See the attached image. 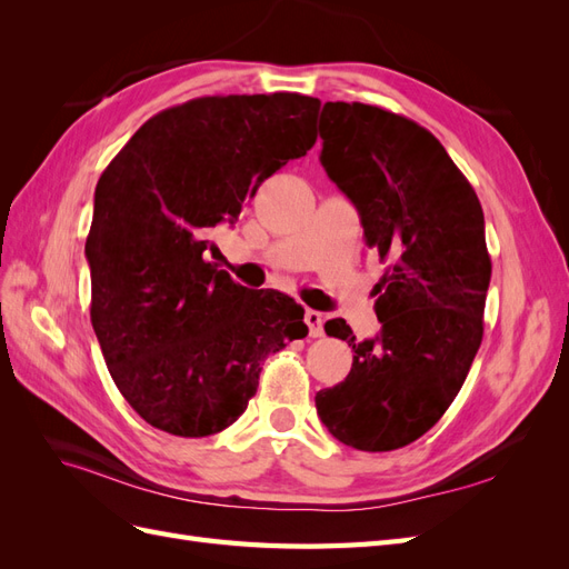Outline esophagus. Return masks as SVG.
I'll return each mask as SVG.
<instances>
[{
    "instance_id": "1",
    "label": "esophagus",
    "mask_w": 569,
    "mask_h": 569,
    "mask_svg": "<svg viewBox=\"0 0 569 569\" xmlns=\"http://www.w3.org/2000/svg\"><path fill=\"white\" fill-rule=\"evenodd\" d=\"M322 313L318 311H306V325H308V332H311V337H322L325 330H322Z\"/></svg>"
}]
</instances>
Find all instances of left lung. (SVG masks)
<instances>
[{
    "label": "left lung",
    "mask_w": 569,
    "mask_h": 569,
    "mask_svg": "<svg viewBox=\"0 0 569 569\" xmlns=\"http://www.w3.org/2000/svg\"><path fill=\"white\" fill-rule=\"evenodd\" d=\"M320 163L351 199L366 244L389 268L375 284L382 330L356 341L343 318L325 322L349 341L347 380L320 389L322 425L358 451L420 439L453 403L485 335L491 258L485 213L437 137L380 107L327 101Z\"/></svg>",
    "instance_id": "obj_1"
}]
</instances>
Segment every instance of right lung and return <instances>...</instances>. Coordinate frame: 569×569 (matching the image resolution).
<instances>
[{
	"label": "right lung",
	"instance_id": "right-lung-1",
	"mask_svg": "<svg viewBox=\"0 0 569 569\" xmlns=\"http://www.w3.org/2000/svg\"><path fill=\"white\" fill-rule=\"evenodd\" d=\"M318 111L297 92L189 99L149 118L101 173L84 242L90 316L118 391L151 427L222 432L263 360L308 335L295 299L237 284L203 253L218 222L316 144Z\"/></svg>",
	"mask_w": 569,
	"mask_h": 569
}]
</instances>
